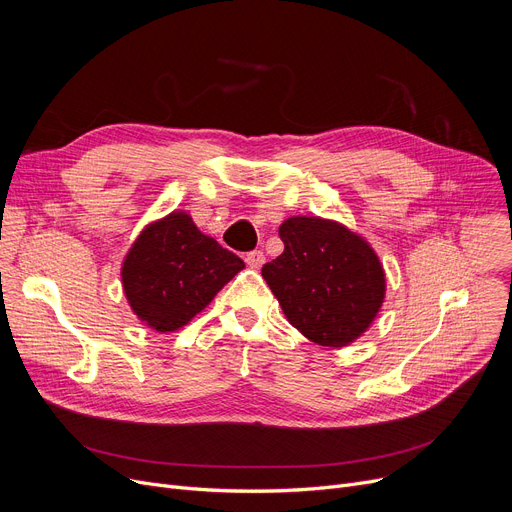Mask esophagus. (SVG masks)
<instances>
[{"label":"esophagus","instance_id":"34e87169","mask_svg":"<svg viewBox=\"0 0 512 512\" xmlns=\"http://www.w3.org/2000/svg\"><path fill=\"white\" fill-rule=\"evenodd\" d=\"M245 261H247V265L251 267V270H259V267L265 261V255L261 251H251V253L245 255Z\"/></svg>","mask_w":512,"mask_h":512}]
</instances>
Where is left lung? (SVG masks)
<instances>
[{"mask_svg": "<svg viewBox=\"0 0 512 512\" xmlns=\"http://www.w3.org/2000/svg\"><path fill=\"white\" fill-rule=\"evenodd\" d=\"M284 253L261 276L290 324L321 346H348L373 324L386 274L369 242L334 220L294 215L278 230Z\"/></svg>", "mask_w": 512, "mask_h": 512, "instance_id": "left-lung-1", "label": "left lung"}]
</instances>
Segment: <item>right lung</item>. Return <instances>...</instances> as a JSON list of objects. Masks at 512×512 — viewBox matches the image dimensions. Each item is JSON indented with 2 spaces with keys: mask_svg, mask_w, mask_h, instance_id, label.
Wrapping results in <instances>:
<instances>
[{
  "mask_svg": "<svg viewBox=\"0 0 512 512\" xmlns=\"http://www.w3.org/2000/svg\"><path fill=\"white\" fill-rule=\"evenodd\" d=\"M238 255L203 234L186 211L151 222L122 263L126 301L155 332H176L201 313L240 270Z\"/></svg>",
  "mask_w": 512,
  "mask_h": 512,
  "instance_id": "add662e5",
  "label": "right lung"
}]
</instances>
